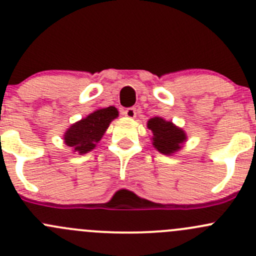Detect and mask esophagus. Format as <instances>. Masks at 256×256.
I'll return each mask as SVG.
<instances>
[{
  "label": "esophagus",
  "mask_w": 256,
  "mask_h": 256,
  "mask_svg": "<svg viewBox=\"0 0 256 256\" xmlns=\"http://www.w3.org/2000/svg\"><path fill=\"white\" fill-rule=\"evenodd\" d=\"M124 115L128 118H136V108H128L124 112Z\"/></svg>",
  "instance_id": "esophagus-1"
}]
</instances>
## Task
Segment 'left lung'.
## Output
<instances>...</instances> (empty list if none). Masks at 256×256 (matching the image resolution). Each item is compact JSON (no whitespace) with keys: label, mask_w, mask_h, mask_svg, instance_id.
<instances>
[{"label":"left lung","mask_w":256,"mask_h":256,"mask_svg":"<svg viewBox=\"0 0 256 256\" xmlns=\"http://www.w3.org/2000/svg\"><path fill=\"white\" fill-rule=\"evenodd\" d=\"M147 128L152 132L151 141L154 148L166 156L176 154L187 141V134L182 128L160 116L150 118Z\"/></svg>","instance_id":"obj_1"}]
</instances>
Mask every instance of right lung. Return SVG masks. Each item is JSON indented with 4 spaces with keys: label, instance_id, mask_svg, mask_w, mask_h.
<instances>
[{
    "label": "right lung",
    "instance_id": "right-lung-1",
    "mask_svg": "<svg viewBox=\"0 0 256 256\" xmlns=\"http://www.w3.org/2000/svg\"><path fill=\"white\" fill-rule=\"evenodd\" d=\"M118 116V112L115 106L96 109L86 118L69 126L64 132V144L70 147L73 152L88 154L96 147L112 121Z\"/></svg>",
    "mask_w": 256,
    "mask_h": 256
}]
</instances>
